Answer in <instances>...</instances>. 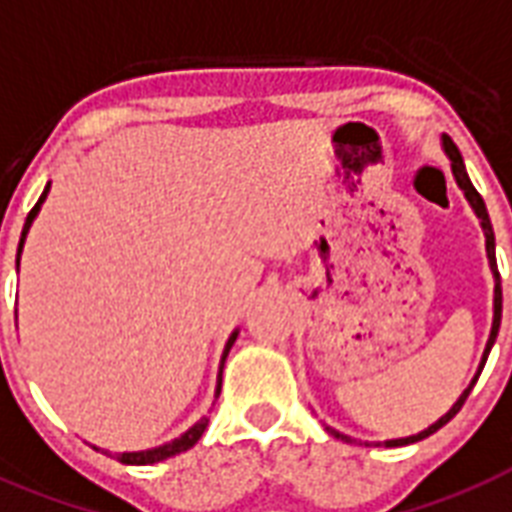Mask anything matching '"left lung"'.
<instances>
[{
	"mask_svg": "<svg viewBox=\"0 0 512 512\" xmlns=\"http://www.w3.org/2000/svg\"><path fill=\"white\" fill-rule=\"evenodd\" d=\"M443 146H446V154H449L451 160V170H454V178H457V184L462 186V192H465L467 202L473 205V211L478 213V219H481V227H483V235H486V256H489V264H491V272H494V280H497V285H494V323H491V336H489V344H486V352H483V363L481 368H478V374H475V379L470 382V387H467L465 392H462V398L451 406V411L446 414V417H441L438 422H435L433 427H427V430H422L419 435H411V438H400V441H384V446H406V443H417L422 441V438H427V435H433L435 430H441L446 422H451V419L457 417L459 408L465 406L467 395H470V390L475 387V382H478V376H481L483 366H486V358H489V350L491 344H494V339H497V331H499V320H502V285H499V269H497V253H494V229H491V221H489V213H486V202H483V197L478 194V189L473 186V181H470V176H467L465 170V162H462V154H459V149L454 146V141L451 138H443ZM328 433L336 435V438H344V441H350L347 435L336 433V430H331V427H326Z\"/></svg>",
	"mask_w": 512,
	"mask_h": 512,
	"instance_id": "8db88e82",
	"label": "left lung"
}]
</instances>
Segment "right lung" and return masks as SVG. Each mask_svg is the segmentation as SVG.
<instances>
[{
	"mask_svg": "<svg viewBox=\"0 0 512 512\" xmlns=\"http://www.w3.org/2000/svg\"><path fill=\"white\" fill-rule=\"evenodd\" d=\"M45 197H47V186H45V192H42V197L37 200V205H34V208L29 211V216H26V224H23V235H21V245H23V237H26V232H29L31 221H34V216H37L39 205H42V200H45ZM21 245H18V259H21ZM235 339H237V334L229 336L227 352H229V347L235 344ZM227 352H224V358H227ZM219 392H221V379H219ZM205 427H208V419H200V422H197L192 430H186V433L181 435V438H176L173 443H165V446H160V449L133 451V454H117V459H120L122 465H154V462H162V459L176 457V454H181V451L192 449L194 443L202 438V433H205Z\"/></svg>",
	"mask_w": 512,
	"mask_h": 512,
	"instance_id": "right-lung-1",
	"label": "right lung"
}]
</instances>
